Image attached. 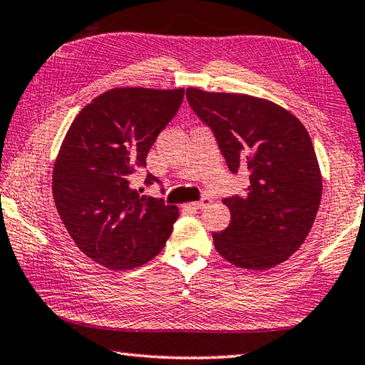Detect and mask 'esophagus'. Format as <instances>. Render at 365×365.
I'll return each mask as SVG.
<instances>
[{"instance_id":"esophagus-1","label":"esophagus","mask_w":365,"mask_h":365,"mask_svg":"<svg viewBox=\"0 0 365 365\" xmlns=\"http://www.w3.org/2000/svg\"><path fill=\"white\" fill-rule=\"evenodd\" d=\"M210 202H212L210 197L204 196V197H201L200 201H196V202H191V204H188V207H191V209H204V207H207V205H210Z\"/></svg>"}]
</instances>
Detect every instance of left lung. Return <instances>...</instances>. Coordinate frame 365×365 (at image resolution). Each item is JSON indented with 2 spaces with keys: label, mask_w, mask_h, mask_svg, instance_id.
<instances>
[{
  "label": "left lung",
  "mask_w": 365,
  "mask_h": 365,
  "mask_svg": "<svg viewBox=\"0 0 365 365\" xmlns=\"http://www.w3.org/2000/svg\"><path fill=\"white\" fill-rule=\"evenodd\" d=\"M187 101L212 130L228 169L249 174L246 195L223 200L231 223L212 235L217 252L255 271L286 262L307 240L322 196L304 125L279 105L244 94L190 88Z\"/></svg>",
  "instance_id": "1"
}]
</instances>
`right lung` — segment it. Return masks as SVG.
<instances>
[{
	"label": "right lung",
	"mask_w": 365,
	"mask_h": 365,
	"mask_svg": "<svg viewBox=\"0 0 365 365\" xmlns=\"http://www.w3.org/2000/svg\"><path fill=\"white\" fill-rule=\"evenodd\" d=\"M183 89L116 88L79 111L52 174L58 215L71 240L98 264L130 269L163 250L178 218L177 205L140 196L132 174L147 165L160 132L177 115ZM161 183L147 174L145 185ZM164 193V188H161Z\"/></svg>",
	"instance_id": "right-lung-1"
}]
</instances>
